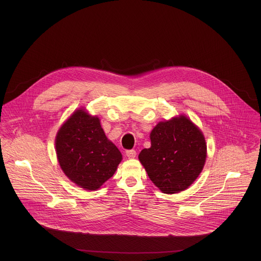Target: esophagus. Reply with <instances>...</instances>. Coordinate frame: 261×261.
Masks as SVG:
<instances>
[{
    "instance_id": "obj_1",
    "label": "esophagus",
    "mask_w": 261,
    "mask_h": 261,
    "mask_svg": "<svg viewBox=\"0 0 261 261\" xmlns=\"http://www.w3.org/2000/svg\"><path fill=\"white\" fill-rule=\"evenodd\" d=\"M125 154H126V156H127L128 159H134V158H136V155H137V151H136L135 149H127V150L125 151Z\"/></svg>"
}]
</instances>
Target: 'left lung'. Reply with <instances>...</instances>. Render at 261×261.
Returning a JSON list of instances; mask_svg holds the SVG:
<instances>
[{
  "mask_svg": "<svg viewBox=\"0 0 261 261\" xmlns=\"http://www.w3.org/2000/svg\"><path fill=\"white\" fill-rule=\"evenodd\" d=\"M149 149L139 159L149 179L162 192L175 194L190 186L206 160V142L201 130L186 116L161 121L150 133Z\"/></svg>",
  "mask_w": 261,
  "mask_h": 261,
  "instance_id": "8db88e82",
  "label": "left lung"
}]
</instances>
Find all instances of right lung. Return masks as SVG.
<instances>
[{
	"instance_id": "obj_1",
	"label": "right lung",
	"mask_w": 261,
	"mask_h": 261,
	"mask_svg": "<svg viewBox=\"0 0 261 261\" xmlns=\"http://www.w3.org/2000/svg\"><path fill=\"white\" fill-rule=\"evenodd\" d=\"M56 153L64 174L77 186L96 190L115 173L122 156L108 140L99 118L75 112L56 136Z\"/></svg>"
}]
</instances>
